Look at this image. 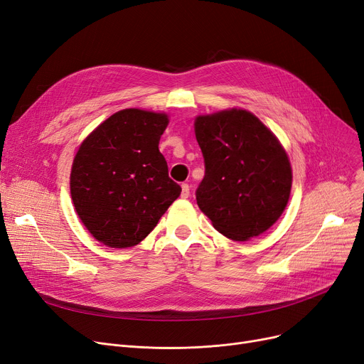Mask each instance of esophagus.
I'll return each instance as SVG.
<instances>
[{
    "instance_id": "1",
    "label": "esophagus",
    "mask_w": 364,
    "mask_h": 364,
    "mask_svg": "<svg viewBox=\"0 0 364 364\" xmlns=\"http://www.w3.org/2000/svg\"><path fill=\"white\" fill-rule=\"evenodd\" d=\"M190 196V187L187 183H183L181 184V198L183 199H187Z\"/></svg>"
}]
</instances>
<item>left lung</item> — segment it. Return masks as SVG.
<instances>
[{
    "label": "left lung",
    "mask_w": 364,
    "mask_h": 364,
    "mask_svg": "<svg viewBox=\"0 0 364 364\" xmlns=\"http://www.w3.org/2000/svg\"><path fill=\"white\" fill-rule=\"evenodd\" d=\"M195 134L205 161L196 190L200 211L225 237H257L280 218L292 187V168L280 141L243 109L200 114Z\"/></svg>",
    "instance_id": "obj_1"
}]
</instances>
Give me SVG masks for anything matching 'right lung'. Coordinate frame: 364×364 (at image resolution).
I'll return each instance as SVG.
<instances>
[{
    "mask_svg": "<svg viewBox=\"0 0 364 364\" xmlns=\"http://www.w3.org/2000/svg\"><path fill=\"white\" fill-rule=\"evenodd\" d=\"M168 114L141 109L113 113L82 141L70 171L75 211L106 246L139 245L181 187L168 176L159 140Z\"/></svg>",
    "mask_w": 364,
    "mask_h": 364,
    "instance_id": "1",
    "label": "right lung"
}]
</instances>
